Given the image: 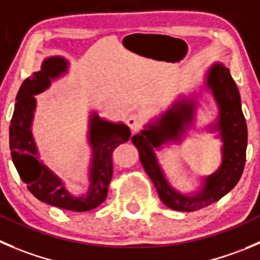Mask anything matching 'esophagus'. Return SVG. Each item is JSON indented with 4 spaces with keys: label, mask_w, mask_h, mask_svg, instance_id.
<instances>
[{
    "label": "esophagus",
    "mask_w": 260,
    "mask_h": 260,
    "mask_svg": "<svg viewBox=\"0 0 260 260\" xmlns=\"http://www.w3.org/2000/svg\"><path fill=\"white\" fill-rule=\"evenodd\" d=\"M127 124L129 125V128L132 131H138L143 124V119L140 114H136V113H132L129 114V117L127 118Z\"/></svg>",
    "instance_id": "34e87169"
}]
</instances>
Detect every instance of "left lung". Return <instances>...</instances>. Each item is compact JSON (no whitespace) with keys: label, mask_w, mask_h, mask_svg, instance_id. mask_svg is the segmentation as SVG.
I'll list each match as a JSON object with an SVG mask.
<instances>
[{"label":"left lung","mask_w":260,"mask_h":260,"mask_svg":"<svg viewBox=\"0 0 260 260\" xmlns=\"http://www.w3.org/2000/svg\"><path fill=\"white\" fill-rule=\"evenodd\" d=\"M208 85L220 105V120L217 128L223 141L222 165L220 170L206 179V188L197 197H185L174 190L166 181L157 165L153 147H158L168 138L180 137L184 125L191 120L193 105H175L162 115L158 125L151 127L132 137V142L140 151V158L146 173L157 189L164 205L174 211L193 212L217 202L240 180L246 161L248 128L241 110L240 94L229 69L213 66L211 69Z\"/></svg>","instance_id":"8db88e82"}]
</instances>
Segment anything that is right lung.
<instances>
[{
  "mask_svg": "<svg viewBox=\"0 0 260 260\" xmlns=\"http://www.w3.org/2000/svg\"><path fill=\"white\" fill-rule=\"evenodd\" d=\"M66 69L67 63L63 58H48L40 71L34 72L22 82L10 124V150L20 178L35 198L63 210L84 212L100 206L107 198L113 175V151L129 140L131 131L124 124H113L98 115L92 117L90 129V142L94 147L91 186L84 197H72L62 181L38 161L37 148L30 132L35 108L34 95L47 89L50 80L59 76Z\"/></svg>",
  "mask_w": 260,
  "mask_h": 260,
  "instance_id": "1",
  "label": "right lung"
}]
</instances>
